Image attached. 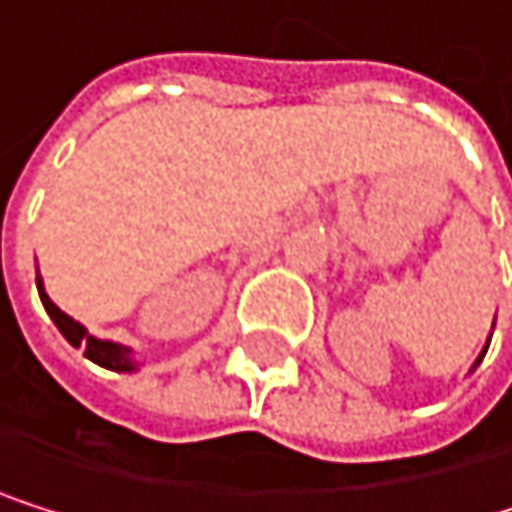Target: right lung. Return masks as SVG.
Here are the masks:
<instances>
[{"mask_svg": "<svg viewBox=\"0 0 512 512\" xmlns=\"http://www.w3.org/2000/svg\"><path fill=\"white\" fill-rule=\"evenodd\" d=\"M36 288H39V298H42V304H45L48 316L54 319V325L61 328V334H64V338H67L73 347H85V356H88L91 362L104 365V368H110V371H131V368H134V362H131V350H128V347L91 338V334H88V331H85L73 316H67L61 307H57V304L48 298L39 276H36Z\"/></svg>", "mask_w": 512, "mask_h": 512, "instance_id": "right-lung-1", "label": "right lung"}]
</instances>
